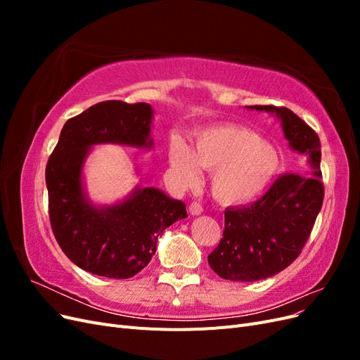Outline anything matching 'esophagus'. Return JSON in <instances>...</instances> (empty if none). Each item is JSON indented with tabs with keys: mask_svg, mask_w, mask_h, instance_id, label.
Returning a JSON list of instances; mask_svg holds the SVG:
<instances>
[{
	"mask_svg": "<svg viewBox=\"0 0 360 360\" xmlns=\"http://www.w3.org/2000/svg\"><path fill=\"white\" fill-rule=\"evenodd\" d=\"M202 205L200 204V202H197V201H192L191 202V205H189V213L192 214V216H198V214H201L202 213Z\"/></svg>",
	"mask_w": 360,
	"mask_h": 360,
	"instance_id": "esophagus-1",
	"label": "esophagus"
}]
</instances>
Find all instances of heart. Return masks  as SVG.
<instances>
[{
    "label": "heart",
    "instance_id": "heart-1",
    "mask_svg": "<svg viewBox=\"0 0 360 360\" xmlns=\"http://www.w3.org/2000/svg\"><path fill=\"white\" fill-rule=\"evenodd\" d=\"M169 167L184 188L200 180V168L212 171L213 197L224 204L252 201L276 177L281 165L278 148L249 127L216 124L198 130L189 148L174 138Z\"/></svg>",
    "mask_w": 360,
    "mask_h": 360
}]
</instances>
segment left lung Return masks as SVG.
<instances>
[{"mask_svg":"<svg viewBox=\"0 0 360 360\" xmlns=\"http://www.w3.org/2000/svg\"><path fill=\"white\" fill-rule=\"evenodd\" d=\"M275 114L290 148L307 156L309 176L284 174L259 200L225 210L224 237L209 255L216 275L254 282L279 274L299 257L321 210V146L314 130L288 108L248 106Z\"/></svg>","mask_w":360,"mask_h":360,"instance_id":"obj_1","label":"left lung"}]
</instances>
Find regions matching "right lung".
<instances>
[{"label": "right lung", "mask_w": 360, "mask_h": 360, "mask_svg": "<svg viewBox=\"0 0 360 360\" xmlns=\"http://www.w3.org/2000/svg\"><path fill=\"white\" fill-rule=\"evenodd\" d=\"M153 108L106 101L68 120L46 165L49 219L63 252L85 271L127 279L156 252L158 237L188 217L186 204L158 188L139 184L123 201L96 205L84 188L82 169L91 147L122 144L151 148Z\"/></svg>", "instance_id": "right-lung-1"}]
</instances>
